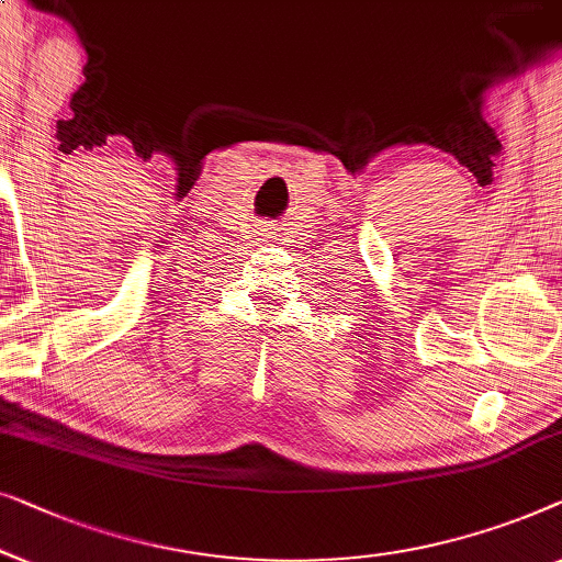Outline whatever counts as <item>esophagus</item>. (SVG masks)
<instances>
[{"instance_id":"obj_1","label":"esophagus","mask_w":562,"mask_h":562,"mask_svg":"<svg viewBox=\"0 0 562 562\" xmlns=\"http://www.w3.org/2000/svg\"><path fill=\"white\" fill-rule=\"evenodd\" d=\"M272 234H278V228H274V226H262V236H270V239H272Z\"/></svg>"}]
</instances>
